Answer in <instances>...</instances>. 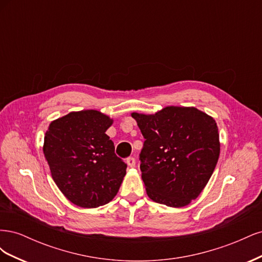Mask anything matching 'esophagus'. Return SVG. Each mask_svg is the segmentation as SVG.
<instances>
[{
	"label": "esophagus",
	"mask_w": 262,
	"mask_h": 262,
	"mask_svg": "<svg viewBox=\"0 0 262 262\" xmlns=\"http://www.w3.org/2000/svg\"><path fill=\"white\" fill-rule=\"evenodd\" d=\"M126 164H128L130 168H134V167H136V158H134V157L126 158Z\"/></svg>",
	"instance_id": "34e87169"
}]
</instances>
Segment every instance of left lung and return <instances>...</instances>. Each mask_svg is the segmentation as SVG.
I'll return each instance as SVG.
<instances>
[{
    "label": "left lung",
    "instance_id": "1",
    "mask_svg": "<svg viewBox=\"0 0 262 262\" xmlns=\"http://www.w3.org/2000/svg\"><path fill=\"white\" fill-rule=\"evenodd\" d=\"M131 116L145 139L140 168L149 199L170 208L191 203L207 186L220 157L214 118L194 107L176 106Z\"/></svg>",
    "mask_w": 262,
    "mask_h": 262
}]
</instances>
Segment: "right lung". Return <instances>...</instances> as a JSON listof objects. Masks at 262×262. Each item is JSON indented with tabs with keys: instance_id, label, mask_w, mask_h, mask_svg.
Returning <instances> with one entry per match:
<instances>
[{
	"instance_id": "1",
	"label": "right lung",
	"mask_w": 262,
	"mask_h": 262,
	"mask_svg": "<svg viewBox=\"0 0 262 262\" xmlns=\"http://www.w3.org/2000/svg\"><path fill=\"white\" fill-rule=\"evenodd\" d=\"M113 123L109 116L90 109L55 119L46 131L42 149L52 179L77 207L107 204L122 184L126 165L106 134Z\"/></svg>"
}]
</instances>
